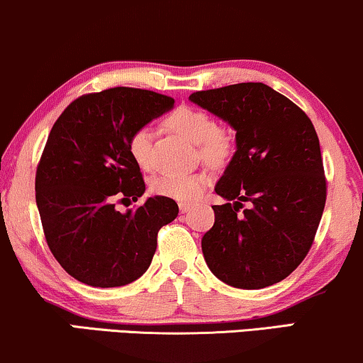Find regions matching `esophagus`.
Segmentation results:
<instances>
[{
	"mask_svg": "<svg viewBox=\"0 0 363 363\" xmlns=\"http://www.w3.org/2000/svg\"><path fill=\"white\" fill-rule=\"evenodd\" d=\"M190 206H191L190 203H183V201H182V203H178V208H180V211H182V213H186L188 210H190Z\"/></svg>",
	"mask_w": 363,
	"mask_h": 363,
	"instance_id": "obj_1",
	"label": "esophagus"
}]
</instances>
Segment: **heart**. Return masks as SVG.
<instances>
[{
  "mask_svg": "<svg viewBox=\"0 0 363 363\" xmlns=\"http://www.w3.org/2000/svg\"><path fill=\"white\" fill-rule=\"evenodd\" d=\"M165 123L173 132L198 143L200 155L208 163L221 165L230 158L233 152V133L230 128L215 123L211 113L203 108L180 106L168 113ZM152 140L153 132L150 127H138L128 138V153L142 170H152L153 167ZM210 183L211 177L205 172L188 173V175L162 173L153 178L152 190L160 196L186 203L198 200Z\"/></svg>",
  "mask_w": 363,
  "mask_h": 363,
  "instance_id": "obj_1",
  "label": "heart"
}]
</instances>
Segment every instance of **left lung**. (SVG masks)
<instances>
[{"instance_id":"obj_1","label":"left lung","mask_w":363,"mask_h":363,"mask_svg":"<svg viewBox=\"0 0 363 363\" xmlns=\"http://www.w3.org/2000/svg\"><path fill=\"white\" fill-rule=\"evenodd\" d=\"M190 101L236 130V152L215 188L226 203L213 206L215 225L201 240L208 267L238 289L286 279L309 252L325 206L311 118L262 82L193 92ZM242 201L250 208L241 212Z\"/></svg>"}]
</instances>
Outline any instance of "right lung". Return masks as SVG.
I'll use <instances>...</instances> for the list:
<instances>
[{"mask_svg": "<svg viewBox=\"0 0 363 363\" xmlns=\"http://www.w3.org/2000/svg\"><path fill=\"white\" fill-rule=\"evenodd\" d=\"M173 104L163 94L113 87L76 99L52 125L36 170V205L49 250L74 279L118 287L150 266L158 230L175 220L178 205L150 196L121 213L116 201L145 193L128 138Z\"/></svg>", "mask_w": 363, "mask_h": 363, "instance_id": "add662e5", "label": "right lung"}]
</instances>
